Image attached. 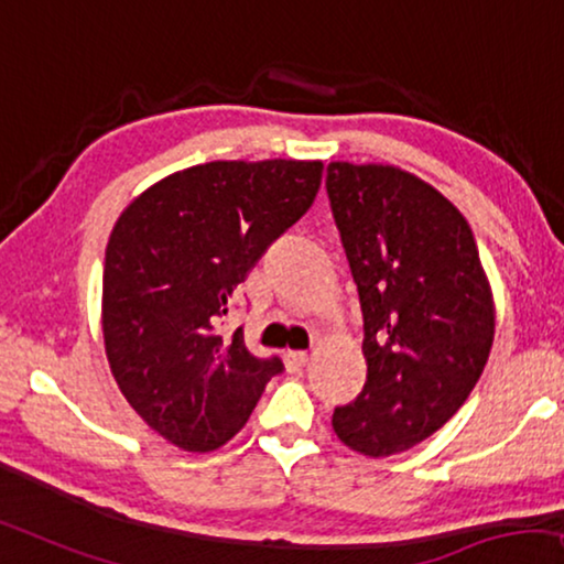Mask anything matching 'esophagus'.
Instances as JSON below:
<instances>
[{"label": "esophagus", "mask_w": 564, "mask_h": 564, "mask_svg": "<svg viewBox=\"0 0 564 564\" xmlns=\"http://www.w3.org/2000/svg\"><path fill=\"white\" fill-rule=\"evenodd\" d=\"M283 362H285V370H289V372H299L308 362V355L301 352V350H285Z\"/></svg>", "instance_id": "esophagus-1"}]
</instances>
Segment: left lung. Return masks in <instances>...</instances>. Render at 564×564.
Returning <instances> with one entry per match:
<instances>
[{
  "instance_id": "8db88e82",
  "label": "left lung",
  "mask_w": 564,
  "mask_h": 564,
  "mask_svg": "<svg viewBox=\"0 0 564 564\" xmlns=\"http://www.w3.org/2000/svg\"><path fill=\"white\" fill-rule=\"evenodd\" d=\"M327 196L362 312L368 378L332 414L368 457L411 449L457 414L494 345L478 245L444 196L393 165H327Z\"/></svg>"
}]
</instances>
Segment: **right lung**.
Segmentation results:
<instances>
[{
    "mask_svg": "<svg viewBox=\"0 0 564 564\" xmlns=\"http://www.w3.org/2000/svg\"><path fill=\"white\" fill-rule=\"evenodd\" d=\"M319 161H214L150 186L109 235L101 332L109 368L148 426L186 452L248 422L281 358H256L219 319L265 250L304 217Z\"/></svg>",
    "mask_w": 564,
    "mask_h": 564,
    "instance_id": "1",
    "label": "right lung"
}]
</instances>
